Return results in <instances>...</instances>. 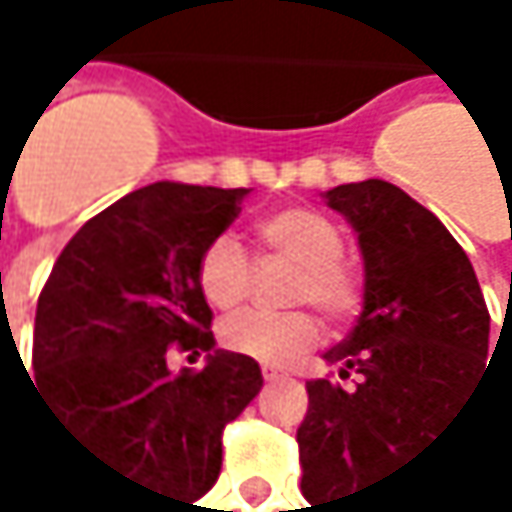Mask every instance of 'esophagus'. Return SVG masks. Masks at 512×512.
Here are the masks:
<instances>
[{
  "mask_svg": "<svg viewBox=\"0 0 512 512\" xmlns=\"http://www.w3.org/2000/svg\"><path fill=\"white\" fill-rule=\"evenodd\" d=\"M282 378H285V371H279V368H273V365H264V381H267V384L282 381Z\"/></svg>",
  "mask_w": 512,
  "mask_h": 512,
  "instance_id": "esophagus-1",
  "label": "esophagus"
}]
</instances>
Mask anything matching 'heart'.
I'll return each mask as SVG.
<instances>
[{
  "label": "heart",
  "instance_id": "heart-1",
  "mask_svg": "<svg viewBox=\"0 0 512 512\" xmlns=\"http://www.w3.org/2000/svg\"><path fill=\"white\" fill-rule=\"evenodd\" d=\"M254 239H258L261 258L294 264V276L285 288L288 304H310L334 325L359 313L362 279L350 264L341 261L344 236L322 211L304 205L270 211L254 224ZM196 285L214 310H236L251 285L245 248L233 236H214L199 254ZM316 334L319 325L307 310H248L224 319L218 328V338L230 353L270 365L304 353L316 341Z\"/></svg>",
  "mask_w": 512,
  "mask_h": 512
}]
</instances>
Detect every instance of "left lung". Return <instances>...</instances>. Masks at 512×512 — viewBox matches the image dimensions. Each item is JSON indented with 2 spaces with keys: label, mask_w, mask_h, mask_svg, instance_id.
I'll list each match as a JSON object with an SVG mask.
<instances>
[{
  "label": "left lung",
  "mask_w": 512,
  "mask_h": 512,
  "mask_svg": "<svg viewBox=\"0 0 512 512\" xmlns=\"http://www.w3.org/2000/svg\"><path fill=\"white\" fill-rule=\"evenodd\" d=\"M325 202L353 227L365 267L362 313L325 362L359 381L307 384L301 491L310 512H378V485L467 405L491 319L467 251L421 202L378 178L334 187Z\"/></svg>",
  "instance_id": "8db88e82"
}]
</instances>
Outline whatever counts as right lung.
Segmentation results:
<instances>
[{
    "instance_id": "1",
    "label": "right lung",
    "mask_w": 512,
    "mask_h": 512,
    "mask_svg": "<svg viewBox=\"0 0 512 512\" xmlns=\"http://www.w3.org/2000/svg\"><path fill=\"white\" fill-rule=\"evenodd\" d=\"M245 196L174 181L122 196L67 242L36 307L33 368L54 421L178 512L218 482L221 433L264 387L254 359L214 350L196 285L202 248ZM171 343L206 365L174 376Z\"/></svg>"
}]
</instances>
